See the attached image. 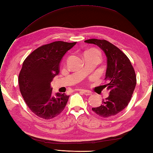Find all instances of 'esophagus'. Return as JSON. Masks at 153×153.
<instances>
[{"label": "esophagus", "mask_w": 153, "mask_h": 153, "mask_svg": "<svg viewBox=\"0 0 153 153\" xmlns=\"http://www.w3.org/2000/svg\"><path fill=\"white\" fill-rule=\"evenodd\" d=\"M80 92L83 93L84 95H85L87 96H89L92 95V92H91L90 91H87V90H84V89H79V90Z\"/></svg>", "instance_id": "1"}]
</instances>
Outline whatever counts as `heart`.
<instances>
[{"label": "heart", "mask_w": 153, "mask_h": 153, "mask_svg": "<svg viewBox=\"0 0 153 153\" xmlns=\"http://www.w3.org/2000/svg\"><path fill=\"white\" fill-rule=\"evenodd\" d=\"M93 51H95V50H93ZM97 52H98V51H97ZM98 53H99V52H98Z\"/></svg>", "instance_id": "heart-1"}]
</instances>
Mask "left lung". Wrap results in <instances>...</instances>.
Segmentation results:
<instances>
[{"instance_id": "8db88e82", "label": "left lung", "mask_w": 153, "mask_h": 153, "mask_svg": "<svg viewBox=\"0 0 153 153\" xmlns=\"http://www.w3.org/2000/svg\"><path fill=\"white\" fill-rule=\"evenodd\" d=\"M85 43L97 45L104 51L107 60L105 78L109 83L107 89L110 95L101 105L92 110L103 117L114 116L128 106L136 85L135 70L128 56L118 47L106 40L91 39Z\"/></svg>"}]
</instances>
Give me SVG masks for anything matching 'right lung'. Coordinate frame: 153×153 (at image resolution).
Masks as SVG:
<instances>
[{
    "label": "right lung",
    "instance_id": "1",
    "mask_svg": "<svg viewBox=\"0 0 153 153\" xmlns=\"http://www.w3.org/2000/svg\"><path fill=\"white\" fill-rule=\"evenodd\" d=\"M76 42L55 41L37 48L24 61L19 72V90L25 103L35 115L54 118L63 111L69 99L65 93L52 95L51 83L60 72L64 54Z\"/></svg>",
    "mask_w": 153,
    "mask_h": 153
}]
</instances>
